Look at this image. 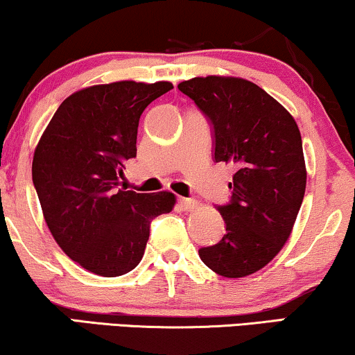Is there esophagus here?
<instances>
[{"label":"esophagus","mask_w":355,"mask_h":355,"mask_svg":"<svg viewBox=\"0 0 355 355\" xmlns=\"http://www.w3.org/2000/svg\"><path fill=\"white\" fill-rule=\"evenodd\" d=\"M179 207H181L182 211H192V209L198 207V200L187 199V198H179Z\"/></svg>","instance_id":"esophagus-1"}]
</instances>
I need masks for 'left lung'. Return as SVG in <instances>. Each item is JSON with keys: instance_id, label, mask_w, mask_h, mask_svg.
Segmentation results:
<instances>
[{"instance_id": "8db88e82", "label": "left lung", "mask_w": 355, "mask_h": 355, "mask_svg": "<svg viewBox=\"0 0 355 355\" xmlns=\"http://www.w3.org/2000/svg\"><path fill=\"white\" fill-rule=\"evenodd\" d=\"M178 89L211 120L217 163L235 166L232 200L218 207L225 235L199 257L220 277H248L278 255L298 217L306 191L300 128L282 103L245 78L194 77Z\"/></svg>"}]
</instances>
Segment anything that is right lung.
I'll list each match as a JSON object with an SVG mask.
<instances>
[{
	"instance_id": "right-lung-1",
	"label": "right lung",
	"mask_w": 355,
	"mask_h": 355,
	"mask_svg": "<svg viewBox=\"0 0 355 355\" xmlns=\"http://www.w3.org/2000/svg\"><path fill=\"white\" fill-rule=\"evenodd\" d=\"M171 82L120 80L77 90L57 108L33 157L44 220L62 252L90 273L121 277L137 266L150 222L174 209L169 191L120 189L137 156L139 116Z\"/></svg>"
}]
</instances>
